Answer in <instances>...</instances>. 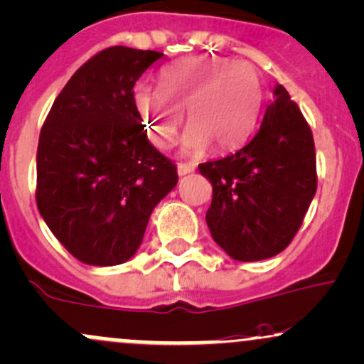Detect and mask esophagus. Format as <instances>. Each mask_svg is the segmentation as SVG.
Instances as JSON below:
<instances>
[{
  "instance_id": "1",
  "label": "esophagus",
  "mask_w": 364,
  "mask_h": 364,
  "mask_svg": "<svg viewBox=\"0 0 364 364\" xmlns=\"http://www.w3.org/2000/svg\"><path fill=\"white\" fill-rule=\"evenodd\" d=\"M195 171V166L193 164H178V174L181 176H186V174H191Z\"/></svg>"
}]
</instances>
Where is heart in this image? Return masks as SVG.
<instances>
[{
	"label": "heart",
	"mask_w": 364,
	"mask_h": 364,
	"mask_svg": "<svg viewBox=\"0 0 364 364\" xmlns=\"http://www.w3.org/2000/svg\"><path fill=\"white\" fill-rule=\"evenodd\" d=\"M162 90L138 86L134 105L151 141L169 146L183 124L191 129L186 146L200 151L213 145L226 151L242 145L252 133L261 109V82L250 65L226 60H186L164 70Z\"/></svg>",
	"instance_id": "1"
}]
</instances>
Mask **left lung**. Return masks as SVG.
Wrapping results in <instances>:
<instances>
[{
    "label": "left lung",
    "instance_id": "left-lung-1",
    "mask_svg": "<svg viewBox=\"0 0 364 364\" xmlns=\"http://www.w3.org/2000/svg\"><path fill=\"white\" fill-rule=\"evenodd\" d=\"M198 171L213 183L205 221L214 242L235 261L269 259L292 242L316 193L313 133L277 85L250 141Z\"/></svg>",
    "mask_w": 364,
    "mask_h": 364
}]
</instances>
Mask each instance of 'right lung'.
I'll return each instance as SVG.
<instances>
[{
	"label": "right lung",
	"mask_w": 364,
	"mask_h": 364,
	"mask_svg": "<svg viewBox=\"0 0 364 364\" xmlns=\"http://www.w3.org/2000/svg\"><path fill=\"white\" fill-rule=\"evenodd\" d=\"M162 57L127 46L100 51L60 91L39 134V214L85 264L129 261L151 210L178 185L134 105V85Z\"/></svg>",
	"instance_id": "add662e5"
}]
</instances>
